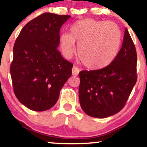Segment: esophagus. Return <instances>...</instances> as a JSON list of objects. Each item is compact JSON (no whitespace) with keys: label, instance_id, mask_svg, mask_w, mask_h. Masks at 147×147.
I'll list each match as a JSON object with an SVG mask.
<instances>
[{"label":"esophagus","instance_id":"esophagus-1","mask_svg":"<svg viewBox=\"0 0 147 147\" xmlns=\"http://www.w3.org/2000/svg\"><path fill=\"white\" fill-rule=\"evenodd\" d=\"M79 72H80L79 68H78V67H77V66H74L73 67H72V75H74V76H77Z\"/></svg>","mask_w":147,"mask_h":147}]
</instances>
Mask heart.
Returning a JSON list of instances; mask_svg holds the SVG:
<instances>
[{"label": "heart", "instance_id": "b5f03b06", "mask_svg": "<svg viewBox=\"0 0 147 147\" xmlns=\"http://www.w3.org/2000/svg\"><path fill=\"white\" fill-rule=\"evenodd\" d=\"M70 33L60 36V46L66 58L76 52L82 64L91 70H100L113 62L120 51L122 32L116 23L94 19L79 20L70 27Z\"/></svg>", "mask_w": 147, "mask_h": 147}]
</instances>
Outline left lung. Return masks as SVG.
<instances>
[{
	"instance_id": "left-lung-1",
	"label": "left lung",
	"mask_w": 147,
	"mask_h": 147,
	"mask_svg": "<svg viewBox=\"0 0 147 147\" xmlns=\"http://www.w3.org/2000/svg\"><path fill=\"white\" fill-rule=\"evenodd\" d=\"M136 48L126 29L122 48L112 63L100 70L79 72V101L85 113L104 118L119 112L136 83Z\"/></svg>"
}]
</instances>
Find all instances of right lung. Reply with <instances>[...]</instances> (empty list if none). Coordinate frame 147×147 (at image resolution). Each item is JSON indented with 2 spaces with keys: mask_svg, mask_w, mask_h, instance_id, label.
<instances>
[{
  "mask_svg": "<svg viewBox=\"0 0 147 147\" xmlns=\"http://www.w3.org/2000/svg\"><path fill=\"white\" fill-rule=\"evenodd\" d=\"M70 17L43 13L27 23L15 41L10 67L13 90L17 99L31 110L53 107L72 75L73 64L57 49L60 28Z\"/></svg>",
  "mask_w": 147,
  "mask_h": 147,
  "instance_id": "obj_1",
  "label": "right lung"
}]
</instances>
